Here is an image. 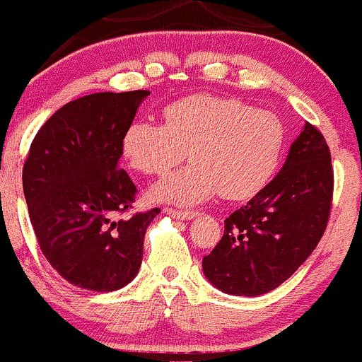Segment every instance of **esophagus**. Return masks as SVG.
Masks as SVG:
<instances>
[{
    "instance_id": "esophagus-1",
    "label": "esophagus",
    "mask_w": 362,
    "mask_h": 362,
    "mask_svg": "<svg viewBox=\"0 0 362 362\" xmlns=\"http://www.w3.org/2000/svg\"><path fill=\"white\" fill-rule=\"evenodd\" d=\"M163 213L172 216L173 219H180V221H190V219H194L195 216L199 214V213H195V211H177V209H170V207H167Z\"/></svg>"
}]
</instances>
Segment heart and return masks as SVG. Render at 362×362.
Here are the masks:
<instances>
[{"instance_id":"obj_1","label":"heart","mask_w":362,"mask_h":362,"mask_svg":"<svg viewBox=\"0 0 362 362\" xmlns=\"http://www.w3.org/2000/svg\"><path fill=\"white\" fill-rule=\"evenodd\" d=\"M165 126L136 120L122 136V155L144 175H165L187 156L192 163L149 190L156 202L190 207L221 190L231 201L255 195L279 167L282 120L235 98L194 95L170 103Z\"/></svg>"}]
</instances>
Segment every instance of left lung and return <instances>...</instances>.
<instances>
[{
	"label": "left lung",
	"instance_id": "8db88e82",
	"mask_svg": "<svg viewBox=\"0 0 362 362\" xmlns=\"http://www.w3.org/2000/svg\"><path fill=\"white\" fill-rule=\"evenodd\" d=\"M330 149L306 122L281 172L247 206L224 219V233L202 259L207 281L233 296H260L289 279L317 248L330 216Z\"/></svg>",
	"mask_w": 362,
	"mask_h": 362
}]
</instances>
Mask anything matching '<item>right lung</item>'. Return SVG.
I'll return each mask as SVG.
<instances>
[{"mask_svg":"<svg viewBox=\"0 0 362 362\" xmlns=\"http://www.w3.org/2000/svg\"><path fill=\"white\" fill-rule=\"evenodd\" d=\"M148 95H86L54 112L32 141L23 165L32 226L49 264L78 288L110 293L139 272L144 235L160 209L117 218L138 192L119 160Z\"/></svg>","mask_w":362,"mask_h":362,"instance_id":"right-lung-1","label":"right lung"}]
</instances>
